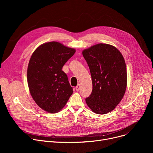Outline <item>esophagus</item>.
Masks as SVG:
<instances>
[{
  "label": "esophagus",
  "instance_id": "34e87169",
  "mask_svg": "<svg viewBox=\"0 0 153 153\" xmlns=\"http://www.w3.org/2000/svg\"><path fill=\"white\" fill-rule=\"evenodd\" d=\"M79 89H80V85L78 84V85L76 87V91H79Z\"/></svg>",
  "mask_w": 153,
  "mask_h": 153
}]
</instances>
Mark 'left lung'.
I'll list each match as a JSON object with an SVG mask.
<instances>
[{
	"label": "left lung",
	"instance_id": "left-lung-1",
	"mask_svg": "<svg viewBox=\"0 0 153 153\" xmlns=\"http://www.w3.org/2000/svg\"><path fill=\"white\" fill-rule=\"evenodd\" d=\"M90 69L92 91L85 99L95 113L105 114L113 110L122 99L127 84L125 59L115 46L95 45L82 51Z\"/></svg>",
	"mask_w": 153,
	"mask_h": 153
}]
</instances>
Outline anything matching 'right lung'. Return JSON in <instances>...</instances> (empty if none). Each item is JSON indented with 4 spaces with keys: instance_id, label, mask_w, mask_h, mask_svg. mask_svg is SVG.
<instances>
[{
    "instance_id": "obj_1",
    "label": "right lung",
    "mask_w": 153,
    "mask_h": 153,
    "mask_svg": "<svg viewBox=\"0 0 153 153\" xmlns=\"http://www.w3.org/2000/svg\"><path fill=\"white\" fill-rule=\"evenodd\" d=\"M75 52L73 48L52 42L40 45L31 55L28 85L31 97L43 110L52 114L60 111L73 93L62 68Z\"/></svg>"
}]
</instances>
